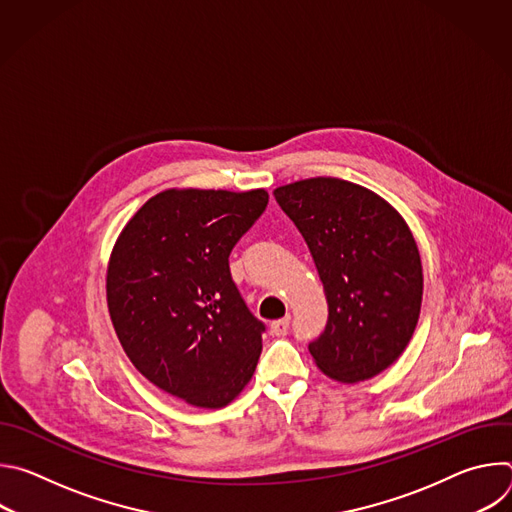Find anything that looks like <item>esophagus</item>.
<instances>
[{
  "label": "esophagus",
  "mask_w": 512,
  "mask_h": 512,
  "mask_svg": "<svg viewBox=\"0 0 512 512\" xmlns=\"http://www.w3.org/2000/svg\"><path fill=\"white\" fill-rule=\"evenodd\" d=\"M269 330H271V334H273V336H285V334H287V330H289V318H281V320L271 322Z\"/></svg>",
  "instance_id": "esophagus-1"
}]
</instances>
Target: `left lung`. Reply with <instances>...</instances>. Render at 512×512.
Instances as JSON below:
<instances>
[{
  "label": "left lung",
  "mask_w": 512,
  "mask_h": 512,
  "mask_svg": "<svg viewBox=\"0 0 512 512\" xmlns=\"http://www.w3.org/2000/svg\"><path fill=\"white\" fill-rule=\"evenodd\" d=\"M273 196L324 285L328 324L308 346L316 367L340 383L377 377L407 348L423 298L421 257L403 216L340 178L291 182Z\"/></svg>",
  "instance_id": "obj_1"
}]
</instances>
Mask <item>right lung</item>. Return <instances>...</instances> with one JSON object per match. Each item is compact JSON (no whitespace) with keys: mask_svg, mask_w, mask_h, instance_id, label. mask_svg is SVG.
Wrapping results in <instances>:
<instances>
[{"mask_svg":"<svg viewBox=\"0 0 512 512\" xmlns=\"http://www.w3.org/2000/svg\"><path fill=\"white\" fill-rule=\"evenodd\" d=\"M269 200L170 188L123 227L107 267V306L133 367L202 409L229 405L251 381L265 330L231 277L229 255Z\"/></svg>","mask_w":512,"mask_h":512,"instance_id":"1","label":"right lung"}]
</instances>
